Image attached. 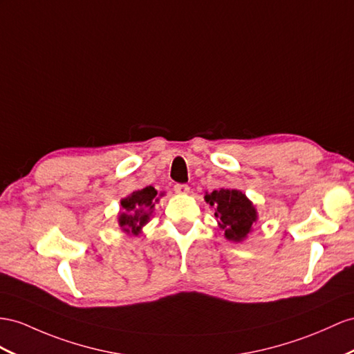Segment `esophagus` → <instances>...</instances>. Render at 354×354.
<instances>
[{"mask_svg": "<svg viewBox=\"0 0 354 354\" xmlns=\"http://www.w3.org/2000/svg\"><path fill=\"white\" fill-rule=\"evenodd\" d=\"M174 189L176 194H188L189 193V187L187 184H176L174 187Z\"/></svg>", "mask_w": 354, "mask_h": 354, "instance_id": "1", "label": "esophagus"}]
</instances>
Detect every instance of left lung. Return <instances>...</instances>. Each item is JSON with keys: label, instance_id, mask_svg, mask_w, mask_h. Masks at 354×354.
Returning <instances> with one entry per match:
<instances>
[{"label": "left lung", "instance_id": "left-lung-1", "mask_svg": "<svg viewBox=\"0 0 354 354\" xmlns=\"http://www.w3.org/2000/svg\"><path fill=\"white\" fill-rule=\"evenodd\" d=\"M206 203L215 211L218 227L224 230V238L233 242H243L252 232L259 214L250 198L236 188H220L205 194Z\"/></svg>", "mask_w": 354, "mask_h": 354}]
</instances>
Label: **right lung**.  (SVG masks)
Segmentation results:
<instances>
[{"label":"right lung","instance_id":"1","mask_svg":"<svg viewBox=\"0 0 354 354\" xmlns=\"http://www.w3.org/2000/svg\"><path fill=\"white\" fill-rule=\"evenodd\" d=\"M165 193H158L153 187H145L130 196L121 198L120 212H118V224L121 230L129 236H138L142 229L147 225L153 214L156 203Z\"/></svg>","mask_w":354,"mask_h":354}]
</instances>
